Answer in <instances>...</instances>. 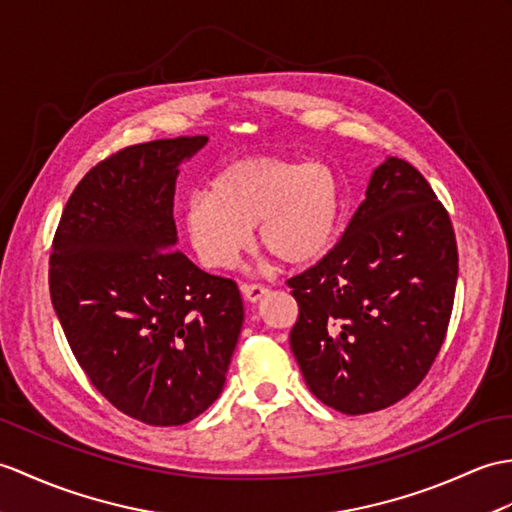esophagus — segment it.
<instances>
[{
    "label": "esophagus",
    "instance_id": "obj_1",
    "mask_svg": "<svg viewBox=\"0 0 512 512\" xmlns=\"http://www.w3.org/2000/svg\"><path fill=\"white\" fill-rule=\"evenodd\" d=\"M242 294H244V299H248L251 303H257L259 299H264V296L268 294V288L261 283H244Z\"/></svg>",
    "mask_w": 512,
    "mask_h": 512
}]
</instances>
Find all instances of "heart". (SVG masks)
<instances>
[{"mask_svg":"<svg viewBox=\"0 0 512 512\" xmlns=\"http://www.w3.org/2000/svg\"><path fill=\"white\" fill-rule=\"evenodd\" d=\"M342 192L336 172L320 161L242 159L194 192L183 209L187 240L209 268H233L251 242L283 264L323 255L336 235Z\"/></svg>","mask_w":512,"mask_h":512,"instance_id":"1","label":"heart"}]
</instances>
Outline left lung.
I'll return each instance as SVG.
<instances>
[{"label": "left lung", "instance_id": "8db88e82", "mask_svg": "<svg viewBox=\"0 0 512 512\" xmlns=\"http://www.w3.org/2000/svg\"><path fill=\"white\" fill-rule=\"evenodd\" d=\"M456 279L447 209L417 168L388 157L338 244L288 279L290 347L312 395L342 414L408 397L443 347Z\"/></svg>", "mask_w": 512, "mask_h": 512}]
</instances>
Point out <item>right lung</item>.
Listing matches in <instances>:
<instances>
[{"label":"right lung","mask_w":512,"mask_h":512,"mask_svg":"<svg viewBox=\"0 0 512 512\" xmlns=\"http://www.w3.org/2000/svg\"><path fill=\"white\" fill-rule=\"evenodd\" d=\"M205 144L157 139L100 161L52 242V305L80 368L117 410L157 427L220 397L244 320L235 281L174 248L178 165Z\"/></svg>","instance_id":"right-lung-1"}]
</instances>
